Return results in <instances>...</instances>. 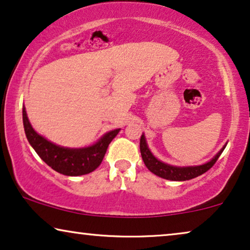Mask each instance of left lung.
<instances>
[{
  "label": "left lung",
  "mask_w": 250,
  "mask_h": 250,
  "mask_svg": "<svg viewBox=\"0 0 250 250\" xmlns=\"http://www.w3.org/2000/svg\"><path fill=\"white\" fill-rule=\"evenodd\" d=\"M225 146H224L223 148L217 152V155L215 156L213 159L209 160V162L206 164H204V165L179 167V166L168 165V164H165L157 159L148 148L145 134H142L141 139H140V151H141L142 159L143 162H145L146 166L148 167V169L153 174H156L157 176H160L163 177V179L170 180V181H187V180L194 179V177L206 173L207 170L211 168L214 164L217 162L218 157H220L221 153L223 152Z\"/></svg>",
  "instance_id": "obj_1"
}]
</instances>
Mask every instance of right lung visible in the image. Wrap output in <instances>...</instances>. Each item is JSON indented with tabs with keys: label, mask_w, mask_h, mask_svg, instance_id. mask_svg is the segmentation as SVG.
<instances>
[{
	"label": "right lung",
	"mask_w": 250,
	"mask_h": 250,
	"mask_svg": "<svg viewBox=\"0 0 250 250\" xmlns=\"http://www.w3.org/2000/svg\"><path fill=\"white\" fill-rule=\"evenodd\" d=\"M22 122L27 140L41 159L56 172L67 176L85 175L98 168L105 155L109 143L121 131V128H117L105 133L93 146L70 149L54 145L36 133L28 121L25 107L22 108Z\"/></svg>",
	"instance_id": "1"
}]
</instances>
